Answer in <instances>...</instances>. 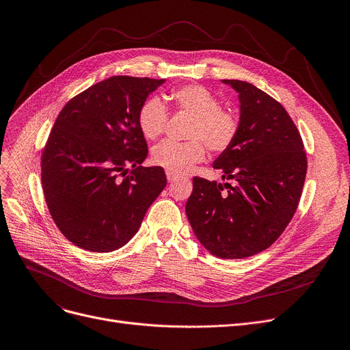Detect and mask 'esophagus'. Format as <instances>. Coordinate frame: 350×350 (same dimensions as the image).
Returning a JSON list of instances; mask_svg holds the SVG:
<instances>
[{
    "label": "esophagus",
    "instance_id": "esophagus-1",
    "mask_svg": "<svg viewBox=\"0 0 350 350\" xmlns=\"http://www.w3.org/2000/svg\"><path fill=\"white\" fill-rule=\"evenodd\" d=\"M166 177H167L169 181H176V180L178 178L177 174H174V173H172V172H167V170H166Z\"/></svg>",
    "mask_w": 350,
    "mask_h": 350
}]
</instances>
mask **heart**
<instances>
[{"label":"heart","instance_id":"obj_1","mask_svg":"<svg viewBox=\"0 0 350 350\" xmlns=\"http://www.w3.org/2000/svg\"><path fill=\"white\" fill-rule=\"evenodd\" d=\"M170 99L178 112L192 116L185 142L163 141L152 152V161L157 166L174 174L188 173L196 163L205 158V146L212 152H224L232 145L238 134L237 116L220 108L217 96L208 88L188 84L174 90ZM169 112L162 99L158 96L148 98L138 112V127L148 139L159 138L167 126Z\"/></svg>","mask_w":350,"mask_h":350}]
</instances>
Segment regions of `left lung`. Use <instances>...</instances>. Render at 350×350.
Masks as SVG:
<instances>
[{
  "mask_svg": "<svg viewBox=\"0 0 350 350\" xmlns=\"http://www.w3.org/2000/svg\"><path fill=\"white\" fill-rule=\"evenodd\" d=\"M223 83L238 92L239 129L213 167L235 184L193 177L185 213L198 241L212 255L245 259L267 249L289 224L308 161L302 137L280 103L251 83Z\"/></svg>",
  "mask_w": 350,
  "mask_h": 350,
  "instance_id": "obj_1",
  "label": "left lung"
}]
</instances>
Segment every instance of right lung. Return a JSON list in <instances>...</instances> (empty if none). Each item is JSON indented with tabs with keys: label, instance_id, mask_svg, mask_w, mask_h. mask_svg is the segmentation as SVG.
Segmentation results:
<instances>
[{
	"label": "right lung",
	"instance_id": "obj_1",
	"mask_svg": "<svg viewBox=\"0 0 350 350\" xmlns=\"http://www.w3.org/2000/svg\"><path fill=\"white\" fill-rule=\"evenodd\" d=\"M163 83L99 81L70 99L49 133L41 155L45 202L61 232L85 251L126 245L167 183L161 166H141L148 145L138 127L141 105Z\"/></svg>",
	"mask_w": 350,
	"mask_h": 350
}]
</instances>
